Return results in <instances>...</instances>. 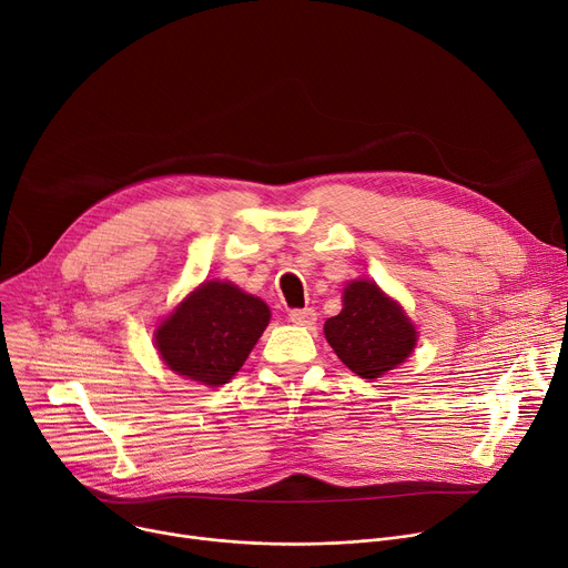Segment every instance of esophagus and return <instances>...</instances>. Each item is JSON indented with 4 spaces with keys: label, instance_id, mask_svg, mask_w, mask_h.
Instances as JSON below:
<instances>
[{
    "label": "esophagus",
    "instance_id": "obj_1",
    "mask_svg": "<svg viewBox=\"0 0 568 568\" xmlns=\"http://www.w3.org/2000/svg\"><path fill=\"white\" fill-rule=\"evenodd\" d=\"M290 322L298 326H313L317 322V313L313 308H296L290 311Z\"/></svg>",
    "mask_w": 568,
    "mask_h": 568
}]
</instances>
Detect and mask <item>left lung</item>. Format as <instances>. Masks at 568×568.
<instances>
[{"label": "left lung", "mask_w": 568, "mask_h": 568, "mask_svg": "<svg viewBox=\"0 0 568 568\" xmlns=\"http://www.w3.org/2000/svg\"><path fill=\"white\" fill-rule=\"evenodd\" d=\"M343 301L339 315L326 320L324 335L352 372L363 379H379L408 358L418 335L404 311L376 283H349Z\"/></svg>", "instance_id": "1"}]
</instances>
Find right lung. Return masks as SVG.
<instances>
[{
	"mask_svg": "<svg viewBox=\"0 0 568 568\" xmlns=\"http://www.w3.org/2000/svg\"><path fill=\"white\" fill-rule=\"evenodd\" d=\"M270 308L233 283L210 281L189 294L158 328L155 343L164 363L186 379L229 384L255 347Z\"/></svg>",
	"mask_w": 568,
	"mask_h": 568,
	"instance_id": "add662e5",
	"label": "right lung"
}]
</instances>
